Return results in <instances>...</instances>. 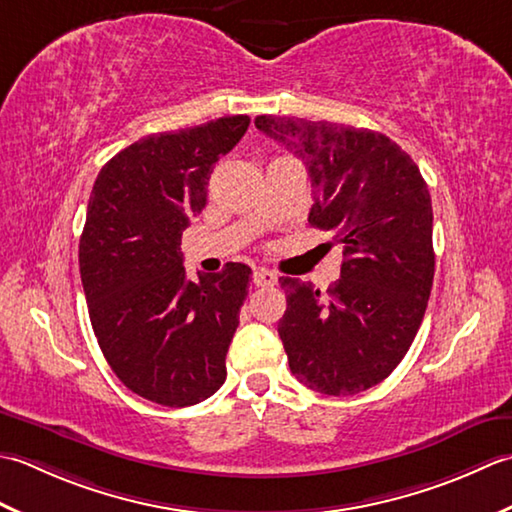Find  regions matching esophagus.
Wrapping results in <instances>:
<instances>
[{
  "mask_svg": "<svg viewBox=\"0 0 512 512\" xmlns=\"http://www.w3.org/2000/svg\"><path fill=\"white\" fill-rule=\"evenodd\" d=\"M252 280H254L256 287H274L278 283V276L269 269H256Z\"/></svg>",
  "mask_w": 512,
  "mask_h": 512,
  "instance_id": "1",
  "label": "esophagus"
}]
</instances>
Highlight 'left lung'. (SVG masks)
Listing matches in <instances>:
<instances>
[{
    "label": "left lung",
    "instance_id": "left-lung-1",
    "mask_svg": "<svg viewBox=\"0 0 512 512\" xmlns=\"http://www.w3.org/2000/svg\"><path fill=\"white\" fill-rule=\"evenodd\" d=\"M254 123L307 165L309 223L344 245L340 278L327 294L280 278L287 311L278 336L289 369L325 395L367 391L406 356L431 296L429 187L411 156L380 132L269 114Z\"/></svg>",
    "mask_w": 512,
    "mask_h": 512
}]
</instances>
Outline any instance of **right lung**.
Wrapping results in <instances>:
<instances>
[{"label": "right lung", "instance_id": "add662e5", "mask_svg": "<svg viewBox=\"0 0 512 512\" xmlns=\"http://www.w3.org/2000/svg\"><path fill=\"white\" fill-rule=\"evenodd\" d=\"M249 117L159 132L103 165L79 241V271L103 358L141 398L190 406L225 382L252 269L185 278L181 236L203 212L216 161Z\"/></svg>", "mask_w": 512, "mask_h": 512}]
</instances>
